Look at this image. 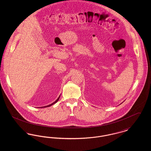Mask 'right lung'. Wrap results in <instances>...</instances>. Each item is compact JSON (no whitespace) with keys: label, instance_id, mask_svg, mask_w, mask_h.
Segmentation results:
<instances>
[{"label":"right lung","instance_id":"obj_1","mask_svg":"<svg viewBox=\"0 0 151 151\" xmlns=\"http://www.w3.org/2000/svg\"><path fill=\"white\" fill-rule=\"evenodd\" d=\"M59 97H60V96H59V97L58 98L57 100L55 101V102H54L53 103H52L51 104H50V105H47V106H44V107H41V108H46V107H49V106H51V105H54V104H55L57 102H58V101L59 100Z\"/></svg>","mask_w":151,"mask_h":151}]
</instances>
